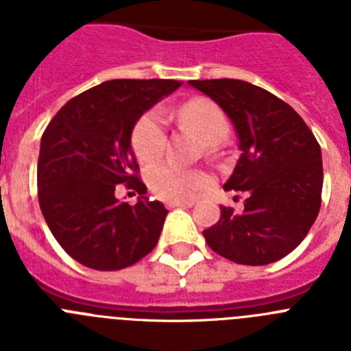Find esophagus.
<instances>
[{"label":"esophagus","mask_w":351,"mask_h":351,"mask_svg":"<svg viewBox=\"0 0 351 351\" xmlns=\"http://www.w3.org/2000/svg\"><path fill=\"white\" fill-rule=\"evenodd\" d=\"M191 206H193L191 202H178V200H169V202H167V207H169V209H179V207H191Z\"/></svg>","instance_id":"obj_1"}]
</instances>
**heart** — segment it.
Returning <instances> with one entry per match:
<instances>
[{
  "instance_id": "1",
  "label": "heart",
  "mask_w": 351,
  "mask_h": 351,
  "mask_svg": "<svg viewBox=\"0 0 351 351\" xmlns=\"http://www.w3.org/2000/svg\"><path fill=\"white\" fill-rule=\"evenodd\" d=\"M173 116L186 128L197 132L206 144H221L228 135V119L218 105L209 100H191L179 107ZM132 145L135 156L142 163H153L165 153L167 132L163 116L156 110L147 112L138 119L133 128ZM209 182L207 176L200 170L163 163L149 170L147 184L158 197L167 200L186 202Z\"/></svg>"
}]
</instances>
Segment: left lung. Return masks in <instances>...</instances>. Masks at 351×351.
Wrapping results in <instances>:
<instances>
[{
  "instance_id": "8db88e82",
  "label": "left lung",
  "mask_w": 351,
  "mask_h": 351,
  "mask_svg": "<svg viewBox=\"0 0 351 351\" xmlns=\"http://www.w3.org/2000/svg\"><path fill=\"white\" fill-rule=\"evenodd\" d=\"M221 107L237 133L241 156L225 182L244 191L243 213L221 207L206 243L243 265H267L295 250L322 204V149L288 104L246 80H190Z\"/></svg>"
}]
</instances>
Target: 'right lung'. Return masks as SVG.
Segmentation results:
<instances>
[{"mask_svg":"<svg viewBox=\"0 0 351 351\" xmlns=\"http://www.w3.org/2000/svg\"><path fill=\"white\" fill-rule=\"evenodd\" d=\"M179 80L116 79L80 93L52 117L40 142L38 202L68 255L96 271H119L154 250L169 210L137 176L132 132ZM137 191L119 203V184Z\"/></svg>","mask_w":351,"mask_h":351,"instance_id":"1","label":"right lung"}]
</instances>
